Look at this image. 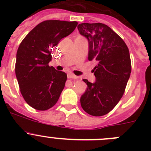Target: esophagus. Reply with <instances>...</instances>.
<instances>
[{
  "mask_svg": "<svg viewBox=\"0 0 151 151\" xmlns=\"http://www.w3.org/2000/svg\"><path fill=\"white\" fill-rule=\"evenodd\" d=\"M68 78H69V79H78L79 77H77V76L74 75V74H72V73H68Z\"/></svg>",
  "mask_w": 151,
  "mask_h": 151,
  "instance_id": "obj_1",
  "label": "esophagus"
}]
</instances>
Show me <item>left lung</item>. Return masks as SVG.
<instances>
[{
	"label": "left lung",
	"mask_w": 151,
	"mask_h": 151,
	"mask_svg": "<svg viewBox=\"0 0 151 151\" xmlns=\"http://www.w3.org/2000/svg\"><path fill=\"white\" fill-rule=\"evenodd\" d=\"M77 28L88 40V60L96 59L98 63L93 68L95 83L83 80L88 88L80 103L88 114L102 116L116 106L125 92L132 71L129 48L103 23H81Z\"/></svg>",
	"instance_id": "left-lung-1"
}]
</instances>
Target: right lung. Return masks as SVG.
Here are the masks:
<instances>
[{
  "mask_svg": "<svg viewBox=\"0 0 151 151\" xmlns=\"http://www.w3.org/2000/svg\"><path fill=\"white\" fill-rule=\"evenodd\" d=\"M76 21L45 20L28 33L17 52L15 74L27 104L38 110H47L57 103L67 74L49 66L52 48L77 27Z\"/></svg>",
  "mask_w": 151,
  "mask_h": 151,
  "instance_id": "add662e5",
  "label": "right lung"
}]
</instances>
